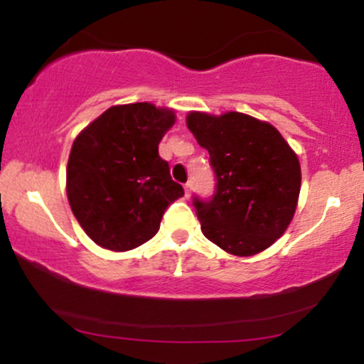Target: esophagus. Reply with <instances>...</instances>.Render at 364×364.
<instances>
[{
    "label": "esophagus",
    "mask_w": 364,
    "mask_h": 364,
    "mask_svg": "<svg viewBox=\"0 0 364 364\" xmlns=\"http://www.w3.org/2000/svg\"><path fill=\"white\" fill-rule=\"evenodd\" d=\"M183 188H185V196L188 198V196L191 195V183H186V185L183 186Z\"/></svg>",
    "instance_id": "obj_1"
}]
</instances>
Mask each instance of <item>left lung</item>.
<instances>
[{"label": "left lung", "mask_w": 364, "mask_h": 364, "mask_svg": "<svg viewBox=\"0 0 364 364\" xmlns=\"http://www.w3.org/2000/svg\"><path fill=\"white\" fill-rule=\"evenodd\" d=\"M186 127L208 150L217 176L210 202L195 200L203 236L235 257H253L289 228L301 166L279 129L237 111H190Z\"/></svg>", "instance_id": "1"}]
</instances>
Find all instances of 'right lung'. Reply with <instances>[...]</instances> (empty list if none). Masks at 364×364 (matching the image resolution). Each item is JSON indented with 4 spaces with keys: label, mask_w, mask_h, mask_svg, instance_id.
I'll return each instance as SVG.
<instances>
[{
    "label": "right lung",
    "mask_w": 364,
    "mask_h": 364,
    "mask_svg": "<svg viewBox=\"0 0 364 364\" xmlns=\"http://www.w3.org/2000/svg\"><path fill=\"white\" fill-rule=\"evenodd\" d=\"M176 123L171 107L152 102L111 106L75 139L66 195L85 235L104 250L128 252L156 236L169 203L185 195L159 157Z\"/></svg>",
    "instance_id": "add662e5"
}]
</instances>
